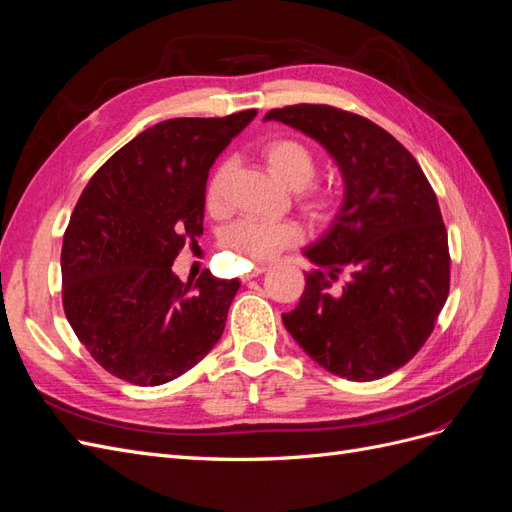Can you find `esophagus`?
Listing matches in <instances>:
<instances>
[{
  "instance_id": "esophagus-1",
  "label": "esophagus",
  "mask_w": 512,
  "mask_h": 512,
  "mask_svg": "<svg viewBox=\"0 0 512 512\" xmlns=\"http://www.w3.org/2000/svg\"><path fill=\"white\" fill-rule=\"evenodd\" d=\"M265 271H269V269H267V267H254L250 273H245V275L241 277V280H243V282H250V280H254V277L262 275Z\"/></svg>"
}]
</instances>
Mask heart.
<instances>
[{"label":"heart","instance_id":"heart-1","mask_svg":"<svg viewBox=\"0 0 512 512\" xmlns=\"http://www.w3.org/2000/svg\"><path fill=\"white\" fill-rule=\"evenodd\" d=\"M262 160L267 168L280 179L284 185L297 194V203L305 213L320 220L329 215L337 198L335 194L324 188V185L314 183L318 158L312 147L305 145L299 138L280 136L271 138L262 147ZM230 175V164L222 162L213 170L207 183V207L213 213L224 211V192L226 179ZM303 241V230L297 222H265V220H245L232 226L226 235L228 250L235 252L247 265L256 262H267L275 258L286 247H292Z\"/></svg>","mask_w":512,"mask_h":512}]
</instances>
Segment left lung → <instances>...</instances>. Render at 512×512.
<instances>
[{"label":"left lung","mask_w":512,"mask_h":512,"mask_svg":"<svg viewBox=\"0 0 512 512\" xmlns=\"http://www.w3.org/2000/svg\"><path fill=\"white\" fill-rule=\"evenodd\" d=\"M265 119L312 136L342 170L346 194L329 230L303 250L299 305L288 333L331 374L369 382L423 348L451 286L436 192L412 153L374 121L329 104L273 108ZM344 272L347 282L335 287Z\"/></svg>","instance_id":"left-lung-1"}]
</instances>
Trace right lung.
Returning a JSON list of instances; mask_svg holds the SVG:
<instances>
[{
    "mask_svg": "<svg viewBox=\"0 0 512 512\" xmlns=\"http://www.w3.org/2000/svg\"><path fill=\"white\" fill-rule=\"evenodd\" d=\"M256 108L177 117L141 132L89 179L61 247L72 331L108 374L158 386L218 344L239 280L183 284L173 262L203 235L209 168Z\"/></svg>",
    "mask_w": 512,
    "mask_h": 512,
    "instance_id": "1",
    "label": "right lung"
}]
</instances>
